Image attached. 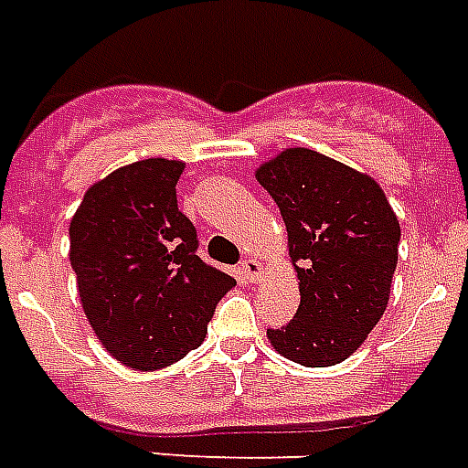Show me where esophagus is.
<instances>
[{
	"label": "esophagus",
	"instance_id": "1",
	"mask_svg": "<svg viewBox=\"0 0 468 468\" xmlns=\"http://www.w3.org/2000/svg\"><path fill=\"white\" fill-rule=\"evenodd\" d=\"M240 270L248 282H258L260 277H262V262H260V260H252V258L242 260Z\"/></svg>",
	"mask_w": 468,
	"mask_h": 468
}]
</instances>
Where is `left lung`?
Instances as JSON below:
<instances>
[{
  "label": "left lung",
  "instance_id": "1",
  "mask_svg": "<svg viewBox=\"0 0 468 468\" xmlns=\"http://www.w3.org/2000/svg\"><path fill=\"white\" fill-rule=\"evenodd\" d=\"M255 178L280 206L302 297L294 319L267 338L306 368L336 366L388 306L400 220L376 178L314 149H284Z\"/></svg>",
  "mask_w": 468,
  "mask_h": 468
}]
</instances>
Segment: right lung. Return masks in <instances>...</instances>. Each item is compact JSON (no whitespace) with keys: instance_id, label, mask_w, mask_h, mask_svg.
<instances>
[{"instance_id":"add662e5","label":"right lung","mask_w":468,"mask_h":468,"mask_svg":"<svg viewBox=\"0 0 468 468\" xmlns=\"http://www.w3.org/2000/svg\"><path fill=\"white\" fill-rule=\"evenodd\" d=\"M186 164L149 156L85 191L70 220V265L95 336L134 370H159L201 346L230 274L196 255V228L178 210Z\"/></svg>"}]
</instances>
